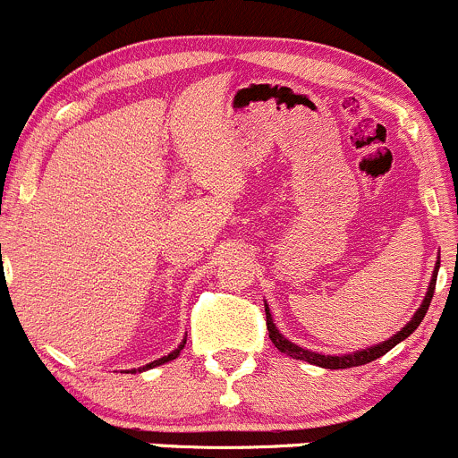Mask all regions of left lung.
I'll list each match as a JSON object with an SVG mask.
<instances>
[{
    "label": "left lung",
    "instance_id": "1",
    "mask_svg": "<svg viewBox=\"0 0 458 458\" xmlns=\"http://www.w3.org/2000/svg\"><path fill=\"white\" fill-rule=\"evenodd\" d=\"M438 267H441V256L437 258V265H434L432 278H429V284H428V292H425V298H423V302H420L419 310L414 311V316L407 320L405 327H403L401 332H396L394 336H389L387 341L378 343V345L365 347V350H356V352H350V354H338V356L318 354V352L305 350V347L296 345V343H292L289 338H284L283 334H280V329L276 327V323H274V316H271V311H269V305L265 302L267 329H269L271 343H274V345L278 347V352H283V354L292 356V359H296V360H305V363H310V365H318V368H325V369H347V368H359V365L372 363V360L381 359L383 354H387V352L392 350V347H396L398 343L405 341V338L410 336V334L414 332L420 323H423L425 314H428L429 301H432V296H434V284H437Z\"/></svg>",
    "mask_w": 458,
    "mask_h": 458
}]
</instances>
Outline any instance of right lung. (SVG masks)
<instances>
[{
	"label": "right lung",
	"mask_w": 458,
	"mask_h": 458,
	"mask_svg": "<svg viewBox=\"0 0 458 458\" xmlns=\"http://www.w3.org/2000/svg\"><path fill=\"white\" fill-rule=\"evenodd\" d=\"M184 345H187V336L182 338V343H180L178 347H175L174 352H171V354H166V356H162V359H157V360H151V363H147L144 365V368H138V369H131V372H147V369H153V368H157V365H165V363H169V360H174V359H178L180 356V352L184 350Z\"/></svg>",
	"instance_id": "1"
}]
</instances>
